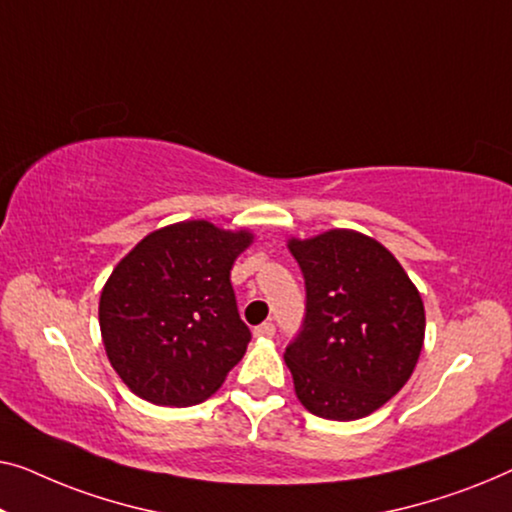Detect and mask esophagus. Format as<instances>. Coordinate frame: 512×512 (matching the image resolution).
Returning a JSON list of instances; mask_svg holds the SVG:
<instances>
[{
	"label": "esophagus",
	"instance_id": "1",
	"mask_svg": "<svg viewBox=\"0 0 512 512\" xmlns=\"http://www.w3.org/2000/svg\"><path fill=\"white\" fill-rule=\"evenodd\" d=\"M273 334H276V325H273V322H262V325L255 327L257 338H271Z\"/></svg>",
	"mask_w": 512,
	"mask_h": 512
}]
</instances>
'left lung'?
Masks as SVG:
<instances>
[{"label":"left lung","instance_id":"8db88e82","mask_svg":"<svg viewBox=\"0 0 512 512\" xmlns=\"http://www.w3.org/2000/svg\"><path fill=\"white\" fill-rule=\"evenodd\" d=\"M306 285V313L285 348L299 401L350 422L390 401L413 373L424 306L406 271L378 241L334 229L290 241Z\"/></svg>","mask_w":512,"mask_h":512}]
</instances>
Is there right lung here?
Returning <instances> with one entry per match:
<instances>
[{"mask_svg": "<svg viewBox=\"0 0 512 512\" xmlns=\"http://www.w3.org/2000/svg\"><path fill=\"white\" fill-rule=\"evenodd\" d=\"M248 232L206 220L148 234L115 266L99 301L106 355L136 397L194 406L222 385L250 341L229 280Z\"/></svg>", "mask_w": 512, "mask_h": 512, "instance_id": "right-lung-1", "label": "right lung"}]
</instances>
